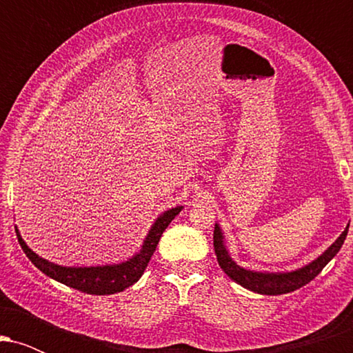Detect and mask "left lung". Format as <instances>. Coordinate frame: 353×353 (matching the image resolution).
Wrapping results in <instances>:
<instances>
[{
    "instance_id": "obj_1",
    "label": "left lung",
    "mask_w": 353,
    "mask_h": 353,
    "mask_svg": "<svg viewBox=\"0 0 353 353\" xmlns=\"http://www.w3.org/2000/svg\"><path fill=\"white\" fill-rule=\"evenodd\" d=\"M348 232L347 229L343 230L342 236H340L337 241L332 244L329 249L325 250L317 261H314L312 264L302 267V269L294 270V272L287 274H262V272H252V270H247L239 267L236 262L230 259L224 245V236H222L221 229L216 224L214 228V250H216L217 262L221 265V269L224 270L225 274L229 275L232 281L241 283L245 289L252 290V292L257 294H265V295H281V294H289L294 292V290L301 289V287L309 283L312 279H315L317 275L322 272V269L325 267L332 259L337 255V252L342 247L343 241H345Z\"/></svg>"
}]
</instances>
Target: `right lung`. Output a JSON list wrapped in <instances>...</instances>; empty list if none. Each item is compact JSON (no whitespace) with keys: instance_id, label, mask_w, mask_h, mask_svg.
I'll return each instance as SVG.
<instances>
[{"instance_id":"right-lung-1","label":"right lung","mask_w":353,"mask_h":353,"mask_svg":"<svg viewBox=\"0 0 353 353\" xmlns=\"http://www.w3.org/2000/svg\"><path fill=\"white\" fill-rule=\"evenodd\" d=\"M181 209L182 208H174L171 210H168V212H164L163 216L154 222L148 237H145L141 252L136 254L132 259H129L128 262H123V264L117 265L61 267L51 264V262L44 261L39 255H36L30 247L24 244V241L18 234V230H16V236H18V242L19 245H21L23 252L26 254V257L30 259L43 274H46L48 277L54 279V281L64 283V285L68 287H72V289L79 290V292L92 295H109L123 292V290L128 289L129 285H132V283L139 281V277L143 275L149 261H151L161 236H163L165 228L171 224L172 219L181 212Z\"/></svg>"}]
</instances>
